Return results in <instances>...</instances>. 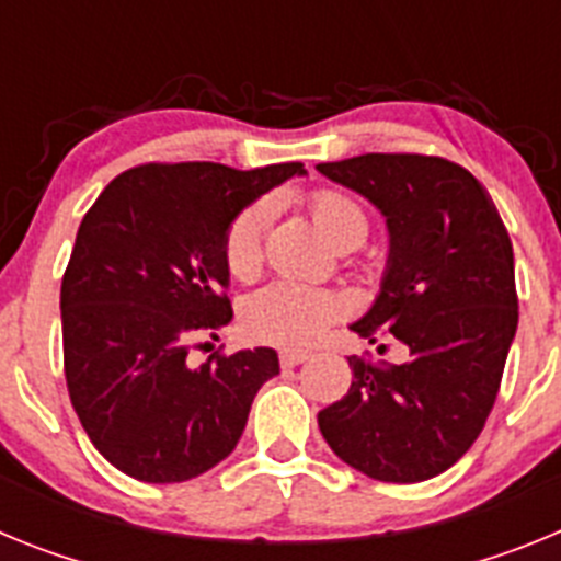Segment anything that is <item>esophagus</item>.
<instances>
[{
    "label": "esophagus",
    "instance_id": "obj_1",
    "mask_svg": "<svg viewBox=\"0 0 561 561\" xmlns=\"http://www.w3.org/2000/svg\"><path fill=\"white\" fill-rule=\"evenodd\" d=\"M309 359V354L306 351H297V348H284L280 351V365L284 368H295V365H300V362Z\"/></svg>",
    "mask_w": 561,
    "mask_h": 561
}]
</instances>
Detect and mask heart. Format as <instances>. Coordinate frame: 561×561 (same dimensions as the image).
Listing matches in <instances>:
<instances>
[{
    "instance_id": "1",
    "label": "heart",
    "mask_w": 561,
    "mask_h": 561,
    "mask_svg": "<svg viewBox=\"0 0 561 561\" xmlns=\"http://www.w3.org/2000/svg\"><path fill=\"white\" fill-rule=\"evenodd\" d=\"M309 205L317 227L325 232L331 244H342L351 238L362 241L368 232V216L348 193L320 187L311 193ZM272 216H275L272 199L252 202L247 210L236 216L225 238V264L232 277L247 280L261 270L264 236L270 230ZM340 314L342 300L334 291L280 277L250 295L244 311H241V320H244L247 334H252L255 340L275 342V345H309Z\"/></svg>"
}]
</instances>
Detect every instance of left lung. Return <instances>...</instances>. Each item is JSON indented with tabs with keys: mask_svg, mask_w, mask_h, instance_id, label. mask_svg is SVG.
I'll return each instance as SVG.
<instances>
[{
	"mask_svg": "<svg viewBox=\"0 0 561 561\" xmlns=\"http://www.w3.org/2000/svg\"><path fill=\"white\" fill-rule=\"evenodd\" d=\"M317 171L365 196L388 225L381 289L351 329L410 348L388 368L348 356V393L317 424L356 472L421 483L463 458L497 399L517 334L512 238L485 187L440 157L362 153Z\"/></svg>",
	"mask_w": 561,
	"mask_h": 561,
	"instance_id": "8db88e82",
	"label": "left lung"
}]
</instances>
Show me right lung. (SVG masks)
Returning a JSON list of instances; mask_svg holds the SVG:
<instances>
[{"label":"right lung","mask_w":561,"mask_h":561,"mask_svg":"<svg viewBox=\"0 0 561 561\" xmlns=\"http://www.w3.org/2000/svg\"><path fill=\"white\" fill-rule=\"evenodd\" d=\"M300 162H219L114 176L78 227L61 280L64 374L98 453L142 483L199 478L236 449L252 399L280 374L272 348L187 362L232 320L225 238L236 216Z\"/></svg>","instance_id":"1"}]
</instances>
